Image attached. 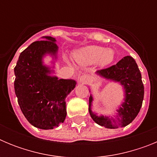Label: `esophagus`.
Segmentation results:
<instances>
[{
  "mask_svg": "<svg viewBox=\"0 0 157 157\" xmlns=\"http://www.w3.org/2000/svg\"><path fill=\"white\" fill-rule=\"evenodd\" d=\"M79 82L82 84H87L89 82V77L86 75H82L79 77Z\"/></svg>",
  "mask_w": 157,
  "mask_h": 157,
  "instance_id": "34e87169",
  "label": "esophagus"
}]
</instances>
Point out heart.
<instances>
[{"instance_id": "b5f03b06", "label": "heart", "mask_w": 157, "mask_h": 157, "mask_svg": "<svg viewBox=\"0 0 157 157\" xmlns=\"http://www.w3.org/2000/svg\"><path fill=\"white\" fill-rule=\"evenodd\" d=\"M75 59L82 65H90L97 63L105 67L111 63L114 59V52L111 48L98 45L83 47L75 53Z\"/></svg>"}]
</instances>
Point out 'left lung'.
<instances>
[{
	"label": "left lung",
	"mask_w": 157,
	"mask_h": 157,
	"mask_svg": "<svg viewBox=\"0 0 157 157\" xmlns=\"http://www.w3.org/2000/svg\"><path fill=\"white\" fill-rule=\"evenodd\" d=\"M96 74L105 79L120 83L123 86L124 98L116 116H107L92 111L93 95L89 98V112L96 123L105 128L116 129L130 124L138 116L144 98V86L138 64L133 57L127 56L120 59L116 65L108 68L99 70Z\"/></svg>",
	"instance_id": "left-lung-1"
}]
</instances>
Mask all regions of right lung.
<instances>
[{
	"label": "right lung",
	"mask_w": 157,
	"mask_h": 157,
	"mask_svg": "<svg viewBox=\"0 0 157 157\" xmlns=\"http://www.w3.org/2000/svg\"><path fill=\"white\" fill-rule=\"evenodd\" d=\"M34 41L20 53L14 68L15 93L20 109L29 123L37 128L51 130L63 123L67 116V96L76 81L59 79L52 67L44 64V57L57 59L56 40L50 36Z\"/></svg>",
	"instance_id": "1"
}]
</instances>
